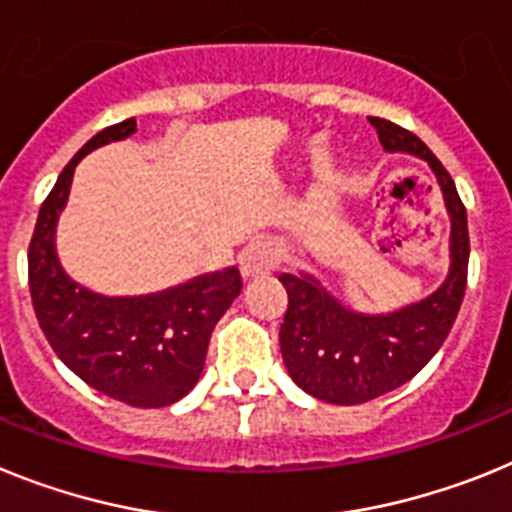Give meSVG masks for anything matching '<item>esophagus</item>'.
<instances>
[{
	"label": "esophagus",
	"mask_w": 512,
	"mask_h": 512,
	"mask_svg": "<svg viewBox=\"0 0 512 512\" xmlns=\"http://www.w3.org/2000/svg\"><path fill=\"white\" fill-rule=\"evenodd\" d=\"M275 265H278V252L268 242H252L239 255V270H242L244 278H257L262 273H270Z\"/></svg>",
	"instance_id": "34e87169"
}]
</instances>
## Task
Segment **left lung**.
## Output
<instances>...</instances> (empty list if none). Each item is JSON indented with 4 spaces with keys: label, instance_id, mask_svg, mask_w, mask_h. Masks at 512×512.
<instances>
[{
    "label": "left lung",
    "instance_id": "obj_1",
    "mask_svg": "<svg viewBox=\"0 0 512 512\" xmlns=\"http://www.w3.org/2000/svg\"><path fill=\"white\" fill-rule=\"evenodd\" d=\"M389 154L402 151L425 159L441 185L451 219V265L446 281L430 296L386 314L348 309L309 273H283L288 309L281 324V353L296 386L330 404H363L397 389L428 366L451 332L461 309L469 270L466 208L438 157L384 118H371Z\"/></svg>",
    "mask_w": 512,
    "mask_h": 512
}]
</instances>
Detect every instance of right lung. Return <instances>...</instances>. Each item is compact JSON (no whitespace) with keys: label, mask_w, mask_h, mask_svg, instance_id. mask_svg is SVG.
I'll list each match as a JSON object with an SVG mask.
<instances>
[{"label":"right lung","mask_w":512,"mask_h":512,"mask_svg":"<svg viewBox=\"0 0 512 512\" xmlns=\"http://www.w3.org/2000/svg\"><path fill=\"white\" fill-rule=\"evenodd\" d=\"M136 133V118L105 128L74 154L43 201L28 247L35 317L53 353L84 384L131 407H167L198 384L211 332L242 291L237 268L144 296H105L66 275L56 224L82 157Z\"/></svg>","instance_id":"right-lung-1"}]
</instances>
